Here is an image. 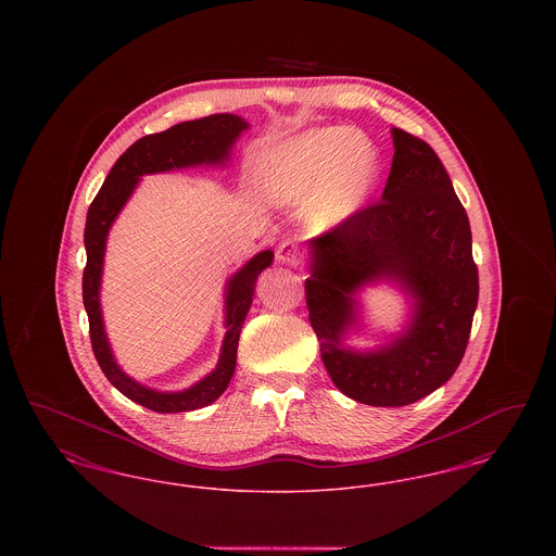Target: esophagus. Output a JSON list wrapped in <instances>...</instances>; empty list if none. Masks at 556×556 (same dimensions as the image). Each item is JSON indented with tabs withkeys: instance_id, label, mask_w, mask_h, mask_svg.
<instances>
[{
	"instance_id": "esophagus-1",
	"label": "esophagus",
	"mask_w": 556,
	"mask_h": 556,
	"mask_svg": "<svg viewBox=\"0 0 556 556\" xmlns=\"http://www.w3.org/2000/svg\"><path fill=\"white\" fill-rule=\"evenodd\" d=\"M277 261L283 263V265H300L302 263V254H300V248L291 241H281L279 248H277Z\"/></svg>"
}]
</instances>
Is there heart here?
<instances>
[{
    "mask_svg": "<svg viewBox=\"0 0 556 556\" xmlns=\"http://www.w3.org/2000/svg\"><path fill=\"white\" fill-rule=\"evenodd\" d=\"M379 160L369 141L352 127L302 132L273 150L263 164L270 200L300 204L308 200V223L338 227L365 206L377 181Z\"/></svg>",
    "mask_w": 556,
    "mask_h": 556,
    "instance_id": "obj_1",
    "label": "heart"
}]
</instances>
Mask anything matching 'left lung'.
<instances>
[{
	"label": "left lung",
	"instance_id": "8db88e82",
	"mask_svg": "<svg viewBox=\"0 0 556 556\" xmlns=\"http://www.w3.org/2000/svg\"><path fill=\"white\" fill-rule=\"evenodd\" d=\"M394 160L379 202L311 241L308 320L320 358L345 396L370 406H406L444 386L463 361L479 298L469 216L433 148L392 129ZM394 278L418 300L407 333L356 355L339 345L355 321L353 293Z\"/></svg>",
	"mask_w": 556,
	"mask_h": 556
}]
</instances>
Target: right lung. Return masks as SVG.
I'll return each mask as SVG.
<instances>
[{"instance_id":"obj_1","label":"right lung","mask_w":556,"mask_h":556,"mask_svg":"<svg viewBox=\"0 0 556 556\" xmlns=\"http://www.w3.org/2000/svg\"><path fill=\"white\" fill-rule=\"evenodd\" d=\"M245 127L248 123L241 121L236 114H211L198 121L179 123L166 131L137 139L131 148L116 160V164L108 173L104 186L98 191V195L93 198L87 211V223H85L87 265L83 270V304L89 317V338H91L93 354L100 369L104 370L108 381L121 394H125L132 402L154 413L195 410V408L208 406L227 390L236 370L239 333L243 327V318L250 311L258 275L273 263V252L265 250L256 254L229 281L227 333H225V342H223L216 369L186 392L164 394V392L150 390L146 386H139L137 381H132L131 377H127L116 365L112 350L108 345L102 311H100V279H102L108 231L116 214L129 200L141 175L164 173L170 168H184V166L204 164V162L206 164L223 162V159L229 154L231 143Z\"/></svg>"}]
</instances>
